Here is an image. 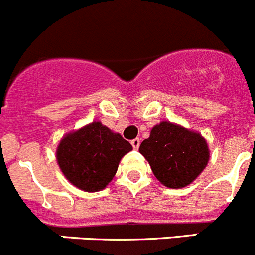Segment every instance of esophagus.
I'll list each match as a JSON object with an SVG mask.
<instances>
[{
	"mask_svg": "<svg viewBox=\"0 0 255 255\" xmlns=\"http://www.w3.org/2000/svg\"><path fill=\"white\" fill-rule=\"evenodd\" d=\"M130 143H132V147L134 148V149H138V148H139V145H140V139H139V138H135V139H133Z\"/></svg>",
	"mask_w": 255,
	"mask_h": 255,
	"instance_id": "34e87169",
	"label": "esophagus"
}]
</instances>
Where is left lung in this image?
<instances>
[{"mask_svg": "<svg viewBox=\"0 0 255 255\" xmlns=\"http://www.w3.org/2000/svg\"><path fill=\"white\" fill-rule=\"evenodd\" d=\"M139 153L155 178L173 189L193 183L209 162L208 143L203 135L169 121L152 128L149 138L140 143Z\"/></svg>", "mask_w": 255, "mask_h": 255, "instance_id": "1", "label": "left lung"}]
</instances>
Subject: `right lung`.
I'll return each mask as SVG.
<instances>
[{"mask_svg":"<svg viewBox=\"0 0 255 255\" xmlns=\"http://www.w3.org/2000/svg\"><path fill=\"white\" fill-rule=\"evenodd\" d=\"M133 148L100 121L63 135L56 150L57 163L68 182L83 192L105 189L121 159Z\"/></svg>","mask_w":255,"mask_h":255,"instance_id":"add662e5","label":"right lung"}]
</instances>
